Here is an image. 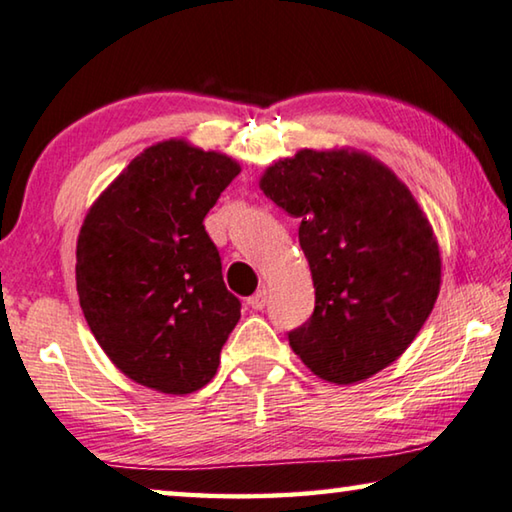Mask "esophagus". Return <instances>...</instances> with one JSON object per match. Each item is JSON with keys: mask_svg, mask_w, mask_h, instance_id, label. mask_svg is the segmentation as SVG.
Masks as SVG:
<instances>
[{"mask_svg": "<svg viewBox=\"0 0 512 512\" xmlns=\"http://www.w3.org/2000/svg\"><path fill=\"white\" fill-rule=\"evenodd\" d=\"M266 296H269V294H266V289H264V287H262V289H257L255 294L248 298V305L253 307V310H264V305H266Z\"/></svg>", "mask_w": 512, "mask_h": 512, "instance_id": "34e87169", "label": "esophagus"}]
</instances>
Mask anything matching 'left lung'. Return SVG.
Listing matches in <instances>:
<instances>
[{"mask_svg":"<svg viewBox=\"0 0 512 512\" xmlns=\"http://www.w3.org/2000/svg\"><path fill=\"white\" fill-rule=\"evenodd\" d=\"M298 218L314 312L289 344L316 376L358 383L412 344L440 294L433 227L399 177L355 150H300L259 180Z\"/></svg>","mask_w":512,"mask_h":512,"instance_id":"left-lung-1","label":"left lung"}]
</instances>
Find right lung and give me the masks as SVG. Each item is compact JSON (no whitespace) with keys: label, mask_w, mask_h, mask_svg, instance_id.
I'll list each match as a JSON object with an SVG mask.
<instances>
[{"label":"right lung","mask_w":512,"mask_h":512,"mask_svg":"<svg viewBox=\"0 0 512 512\" xmlns=\"http://www.w3.org/2000/svg\"><path fill=\"white\" fill-rule=\"evenodd\" d=\"M239 164L186 141H161L109 184L77 239V294L109 360L164 394H191L216 376L241 316L205 230Z\"/></svg>","instance_id":"1"}]
</instances>
